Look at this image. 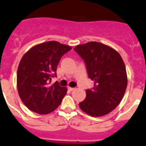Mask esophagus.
I'll return each mask as SVG.
<instances>
[{
    "label": "esophagus",
    "instance_id": "obj_1",
    "mask_svg": "<svg viewBox=\"0 0 146 146\" xmlns=\"http://www.w3.org/2000/svg\"><path fill=\"white\" fill-rule=\"evenodd\" d=\"M68 89L70 91H74L75 88H71V87H68Z\"/></svg>",
    "mask_w": 146,
    "mask_h": 146
}]
</instances>
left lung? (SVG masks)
Here are the masks:
<instances>
[{
	"label": "left lung",
	"instance_id": "obj_1",
	"mask_svg": "<svg viewBox=\"0 0 146 146\" xmlns=\"http://www.w3.org/2000/svg\"><path fill=\"white\" fill-rule=\"evenodd\" d=\"M74 51L84 61L88 77L94 81L86 98L79 103L84 113L94 117L104 116L121 102L127 87L125 64L119 52L98 42L78 45Z\"/></svg>",
	"mask_w": 146,
	"mask_h": 146
}]
</instances>
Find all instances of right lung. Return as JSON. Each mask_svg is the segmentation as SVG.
<instances>
[{
    "label": "right lung",
    "mask_w": 146,
    "mask_h": 146,
    "mask_svg": "<svg viewBox=\"0 0 146 146\" xmlns=\"http://www.w3.org/2000/svg\"><path fill=\"white\" fill-rule=\"evenodd\" d=\"M72 47L56 41L36 45L25 53L18 66L17 86L20 98L31 111L47 114L60 105L67 88L57 81L50 84L64 54Z\"/></svg>",
    "instance_id": "add662e5"
}]
</instances>
